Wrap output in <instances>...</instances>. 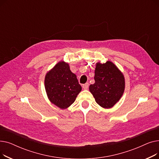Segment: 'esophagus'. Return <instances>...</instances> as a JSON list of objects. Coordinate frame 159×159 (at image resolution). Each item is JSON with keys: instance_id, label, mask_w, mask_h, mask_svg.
I'll use <instances>...</instances> for the list:
<instances>
[{"instance_id": "1", "label": "esophagus", "mask_w": 159, "mask_h": 159, "mask_svg": "<svg viewBox=\"0 0 159 159\" xmlns=\"http://www.w3.org/2000/svg\"><path fill=\"white\" fill-rule=\"evenodd\" d=\"M88 87H89V84H88V83H86V84L82 85V88H83V89H88Z\"/></svg>"}]
</instances>
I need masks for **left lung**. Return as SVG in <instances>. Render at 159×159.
I'll return each instance as SVG.
<instances>
[{"label":"left lung","mask_w":159,"mask_h":159,"mask_svg":"<svg viewBox=\"0 0 159 159\" xmlns=\"http://www.w3.org/2000/svg\"><path fill=\"white\" fill-rule=\"evenodd\" d=\"M95 83L89 91L96 102L105 109L112 107L122 97L125 88L123 73L112 62H97L95 70Z\"/></svg>","instance_id":"1"}]
</instances>
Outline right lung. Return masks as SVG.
I'll return each mask as SVG.
<instances>
[{
  "label": "right lung",
  "mask_w": 159,
  "mask_h": 159,
  "mask_svg": "<svg viewBox=\"0 0 159 159\" xmlns=\"http://www.w3.org/2000/svg\"><path fill=\"white\" fill-rule=\"evenodd\" d=\"M44 86L49 101L62 110L70 107L82 90L68 63L58 62L46 75Z\"/></svg>",
  "instance_id": "right-lung-1"
}]
</instances>
